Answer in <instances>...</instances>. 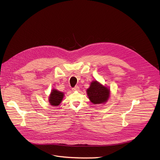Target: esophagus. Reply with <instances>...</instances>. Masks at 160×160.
<instances>
[{
  "label": "esophagus",
  "instance_id": "1",
  "mask_svg": "<svg viewBox=\"0 0 160 160\" xmlns=\"http://www.w3.org/2000/svg\"><path fill=\"white\" fill-rule=\"evenodd\" d=\"M79 89H80V88H79L78 86H75L74 88H72V90L73 91H78Z\"/></svg>",
  "mask_w": 160,
  "mask_h": 160
}]
</instances>
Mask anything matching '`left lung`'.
I'll return each instance as SVG.
<instances>
[{"label":"left lung","instance_id":"left-lung-1","mask_svg":"<svg viewBox=\"0 0 160 160\" xmlns=\"http://www.w3.org/2000/svg\"><path fill=\"white\" fill-rule=\"evenodd\" d=\"M87 95L93 104H105L110 97V89L97 80L91 83L87 89Z\"/></svg>","mask_w":160,"mask_h":160}]
</instances>
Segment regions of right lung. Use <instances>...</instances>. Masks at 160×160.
<instances>
[{
  "label": "right lung",
  "instance_id": "1",
  "mask_svg": "<svg viewBox=\"0 0 160 160\" xmlns=\"http://www.w3.org/2000/svg\"><path fill=\"white\" fill-rule=\"evenodd\" d=\"M64 97L63 92L58 91L57 89H52L50 92V94L48 97V102L50 105L54 106H58L60 105Z\"/></svg>",
  "mask_w": 160,
  "mask_h": 160
}]
</instances>
